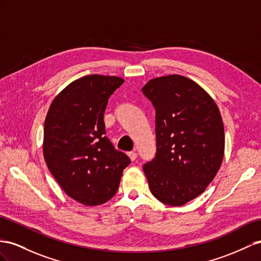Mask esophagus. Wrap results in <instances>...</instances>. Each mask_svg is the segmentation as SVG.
Wrapping results in <instances>:
<instances>
[{"label":"esophagus","mask_w":261,"mask_h":261,"mask_svg":"<svg viewBox=\"0 0 261 261\" xmlns=\"http://www.w3.org/2000/svg\"><path fill=\"white\" fill-rule=\"evenodd\" d=\"M128 155H129L131 161H135V160L137 159V153L136 152H128Z\"/></svg>","instance_id":"obj_1"}]
</instances>
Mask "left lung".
Returning a JSON list of instances; mask_svg holds the SVG:
<instances>
[{
  "instance_id": "obj_1",
  "label": "left lung",
  "mask_w": 261,
  "mask_h": 261,
  "mask_svg": "<svg viewBox=\"0 0 261 261\" xmlns=\"http://www.w3.org/2000/svg\"><path fill=\"white\" fill-rule=\"evenodd\" d=\"M142 91L155 109L156 153L143 165L150 191L163 204L182 206L202 194L222 165V116L208 93L184 76L151 79Z\"/></svg>"
}]
</instances>
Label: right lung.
Masks as SVG:
<instances>
[{
  "label": "right lung",
  "mask_w": 261,
  "mask_h": 261,
  "mask_svg": "<svg viewBox=\"0 0 261 261\" xmlns=\"http://www.w3.org/2000/svg\"><path fill=\"white\" fill-rule=\"evenodd\" d=\"M124 80L88 75L72 82L53 100L44 124L43 153L65 193L87 206L116 194L129 156L107 138L103 113Z\"/></svg>",
  "instance_id": "1"
}]
</instances>
